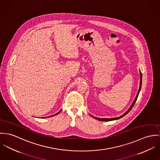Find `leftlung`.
Wrapping results in <instances>:
<instances>
[{
  "label": "left lung",
  "mask_w": 160,
  "mask_h": 160,
  "mask_svg": "<svg viewBox=\"0 0 160 160\" xmlns=\"http://www.w3.org/2000/svg\"><path fill=\"white\" fill-rule=\"evenodd\" d=\"M140 75H141V77H140V86H139V91H138V94H137V95H136V98L134 99V101H133V102H132V104H131V107H129V108L124 113V114H123L122 115H121L120 117H117V118H97V117H94V116H92L93 118H94L95 119H96V120H100V121H103V122H108V121H112V120H118V119H120V118H121L122 117H124V115H126L131 109H132V107L134 106V104L136 103V101H137V99H138V96H139V92H140V91H141V86H142V73H141V72L140 71Z\"/></svg>",
  "instance_id": "obj_1"
}]
</instances>
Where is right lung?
I'll return each mask as SVG.
<instances>
[{
	"label": "right lung",
	"instance_id": "obj_1",
	"mask_svg": "<svg viewBox=\"0 0 160 160\" xmlns=\"http://www.w3.org/2000/svg\"><path fill=\"white\" fill-rule=\"evenodd\" d=\"M61 110H60V111H59V112H58V113H56V114H54V115H52V116H50V117H53V116H54V115H57V114H58V113H59V112H61ZM43 118H44V117H43ZM45 118H46V117H45Z\"/></svg>",
	"mask_w": 160,
	"mask_h": 160
}]
</instances>
